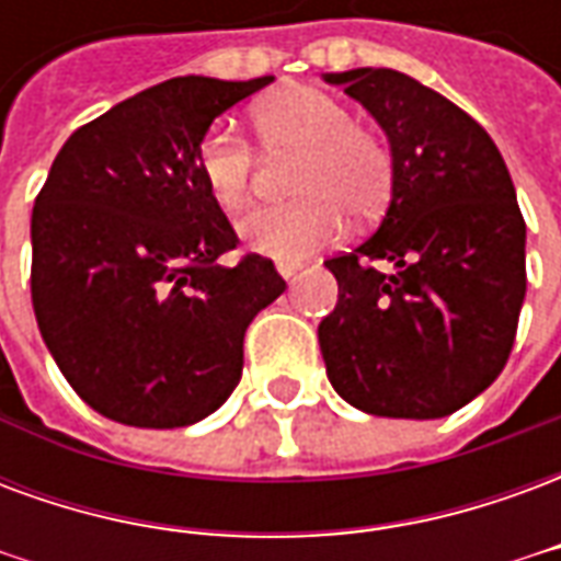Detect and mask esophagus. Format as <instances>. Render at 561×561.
<instances>
[{
	"mask_svg": "<svg viewBox=\"0 0 561 561\" xmlns=\"http://www.w3.org/2000/svg\"><path fill=\"white\" fill-rule=\"evenodd\" d=\"M276 270H279L282 279H291L294 273L300 270V264H297V261H276Z\"/></svg>",
	"mask_w": 561,
	"mask_h": 561,
	"instance_id": "esophagus-1",
	"label": "esophagus"
}]
</instances>
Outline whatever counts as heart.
<instances>
[{"mask_svg": "<svg viewBox=\"0 0 561 561\" xmlns=\"http://www.w3.org/2000/svg\"><path fill=\"white\" fill-rule=\"evenodd\" d=\"M257 147L270 161H294V201L245 213L237 233L257 255L294 261L333 243L348 213L369 221L393 195L397 164L376 128L357 126L348 104L316 87H291L252 114ZM197 176L221 213H240L255 192L257 152L233 128L213 126L197 144Z\"/></svg>", "mask_w": 561, "mask_h": 561, "instance_id": "obj_1", "label": "heart"}]
</instances>
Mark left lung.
Masks as SVG:
<instances>
[{"label": "left lung", "mask_w": 561, "mask_h": 561, "mask_svg": "<svg viewBox=\"0 0 561 561\" xmlns=\"http://www.w3.org/2000/svg\"><path fill=\"white\" fill-rule=\"evenodd\" d=\"M385 128L393 197L373 237L324 261L328 378L378 417H445L505 369L526 297V221L502 152L466 111L393 68L324 75ZM388 263L390 271H378Z\"/></svg>", "instance_id": "8db88e82"}]
</instances>
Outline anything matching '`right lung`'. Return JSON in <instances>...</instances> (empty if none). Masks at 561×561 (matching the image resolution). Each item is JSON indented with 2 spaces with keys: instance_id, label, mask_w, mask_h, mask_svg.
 <instances>
[{
  "instance_id": "add662e5",
  "label": "right lung",
  "mask_w": 561,
  "mask_h": 561,
  "mask_svg": "<svg viewBox=\"0 0 561 561\" xmlns=\"http://www.w3.org/2000/svg\"><path fill=\"white\" fill-rule=\"evenodd\" d=\"M273 78H173L80 126L32 207V309L80 400L128 426L204 421L243 376V336L282 291L197 176L213 119Z\"/></svg>"
}]
</instances>
